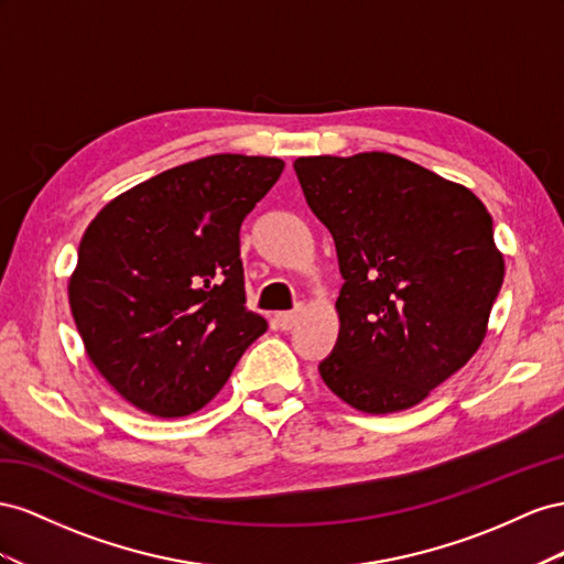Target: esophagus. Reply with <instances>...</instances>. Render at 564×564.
<instances>
[{
  "mask_svg": "<svg viewBox=\"0 0 564 564\" xmlns=\"http://www.w3.org/2000/svg\"><path fill=\"white\" fill-rule=\"evenodd\" d=\"M273 318H276V326H279L281 330H293L295 324H297L300 314H297V312H279Z\"/></svg>",
  "mask_w": 564,
  "mask_h": 564,
  "instance_id": "34e87169",
  "label": "esophagus"
}]
</instances>
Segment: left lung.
Masks as SVG:
<instances>
[{
    "mask_svg": "<svg viewBox=\"0 0 564 564\" xmlns=\"http://www.w3.org/2000/svg\"><path fill=\"white\" fill-rule=\"evenodd\" d=\"M295 172L345 279L321 378L361 413L421 404L487 335L506 273L491 215L470 188L382 151L297 158Z\"/></svg>",
    "mask_w": 564,
    "mask_h": 564,
    "instance_id": "obj_1",
    "label": "left lung"
}]
</instances>
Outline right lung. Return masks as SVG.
I'll return each instance as SVG.
<instances>
[{"label": "right lung", "mask_w": 564, "mask_h": 564, "mask_svg": "<svg viewBox=\"0 0 564 564\" xmlns=\"http://www.w3.org/2000/svg\"><path fill=\"white\" fill-rule=\"evenodd\" d=\"M283 167L207 155L120 193L89 221L70 312L89 361L134 409L196 413L267 330L246 310L238 231Z\"/></svg>", "instance_id": "obj_1"}]
</instances>
